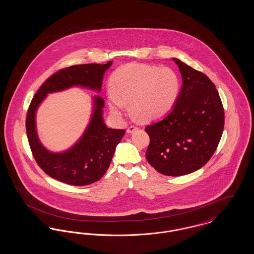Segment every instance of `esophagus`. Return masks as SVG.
I'll use <instances>...</instances> for the list:
<instances>
[{
    "instance_id": "obj_1",
    "label": "esophagus",
    "mask_w": 254,
    "mask_h": 254,
    "mask_svg": "<svg viewBox=\"0 0 254 254\" xmlns=\"http://www.w3.org/2000/svg\"><path fill=\"white\" fill-rule=\"evenodd\" d=\"M138 129V127H135V126H130V127H127V131L128 133H132L135 131V130H137Z\"/></svg>"
}]
</instances>
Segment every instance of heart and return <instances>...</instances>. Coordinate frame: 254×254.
<instances>
[{
    "label": "heart",
    "mask_w": 254,
    "mask_h": 254,
    "mask_svg": "<svg viewBox=\"0 0 254 254\" xmlns=\"http://www.w3.org/2000/svg\"><path fill=\"white\" fill-rule=\"evenodd\" d=\"M107 92L111 113L121 118L127 101L144 121L157 120L174 108L181 91V77L175 69L143 64H127L112 74Z\"/></svg>",
    "instance_id": "heart-1"
}]
</instances>
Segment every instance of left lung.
Listing matches in <instances>:
<instances>
[{
	"mask_svg": "<svg viewBox=\"0 0 254 254\" xmlns=\"http://www.w3.org/2000/svg\"><path fill=\"white\" fill-rule=\"evenodd\" d=\"M183 79L180 95L164 119L145 127L147 162L158 172L182 176L201 169L217 148L225 124L215 85L204 74L173 58Z\"/></svg>",
	"mask_w": 254,
	"mask_h": 254,
	"instance_id": "8db88e82",
	"label": "left lung"
}]
</instances>
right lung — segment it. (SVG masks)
<instances>
[{
    "mask_svg": "<svg viewBox=\"0 0 254 254\" xmlns=\"http://www.w3.org/2000/svg\"><path fill=\"white\" fill-rule=\"evenodd\" d=\"M111 64L112 62L106 64H76L60 69L44 82L29 105L25 128L33 157L41 169L58 181L71 186H86L100 180L109 169L116 145L126 131L109 128L105 125L102 111L105 102L101 97L96 96L91 120L82 138L67 151L52 153L38 139L35 126L37 108L48 93L74 85L99 91L104 73Z\"/></svg>",
    "mask_w": 254,
    "mask_h": 254,
    "instance_id": "obj_1",
    "label": "right lung"
}]
</instances>
